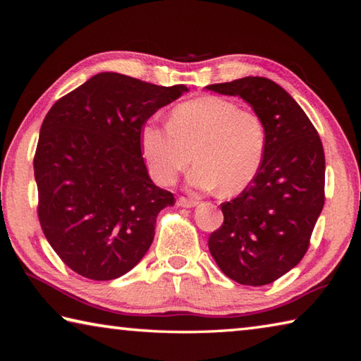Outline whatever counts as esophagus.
I'll return each mask as SVG.
<instances>
[{
    "mask_svg": "<svg viewBox=\"0 0 361 361\" xmlns=\"http://www.w3.org/2000/svg\"><path fill=\"white\" fill-rule=\"evenodd\" d=\"M176 204H178L180 208H194V206L198 204V202H197V200H192V198L180 197L178 200H176Z\"/></svg>",
    "mask_w": 361,
    "mask_h": 361,
    "instance_id": "obj_1",
    "label": "esophagus"
}]
</instances>
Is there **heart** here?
Returning a JSON list of instances; mask_svg holds the SVG:
<instances>
[{"instance_id": "heart-1", "label": "heart", "mask_w": 361, "mask_h": 361, "mask_svg": "<svg viewBox=\"0 0 361 361\" xmlns=\"http://www.w3.org/2000/svg\"><path fill=\"white\" fill-rule=\"evenodd\" d=\"M141 145L149 171L159 185H171L198 159L188 175L190 188L221 186L235 194L256 178L267 150V132L255 111L240 110L225 97L194 99L172 111L171 122H145Z\"/></svg>"}]
</instances>
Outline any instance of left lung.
<instances>
[{"mask_svg": "<svg viewBox=\"0 0 361 361\" xmlns=\"http://www.w3.org/2000/svg\"><path fill=\"white\" fill-rule=\"evenodd\" d=\"M206 90L239 96L262 119L267 150L256 178L221 203L224 225L208 247L219 268L242 286H267L304 257L324 206L323 144L307 114L270 79L214 83Z\"/></svg>", "mask_w": 361, "mask_h": 361, "instance_id": "8db88e82", "label": "left lung"}]
</instances>
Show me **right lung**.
<instances>
[{
	"instance_id": "right-lung-1",
	"label": "right lung",
	"mask_w": 361,
	"mask_h": 361,
	"mask_svg": "<svg viewBox=\"0 0 361 361\" xmlns=\"http://www.w3.org/2000/svg\"><path fill=\"white\" fill-rule=\"evenodd\" d=\"M186 91L99 73L46 114L34 158L38 219L52 250L83 278L116 279L150 248L173 195L149 176L141 130Z\"/></svg>"
}]
</instances>
